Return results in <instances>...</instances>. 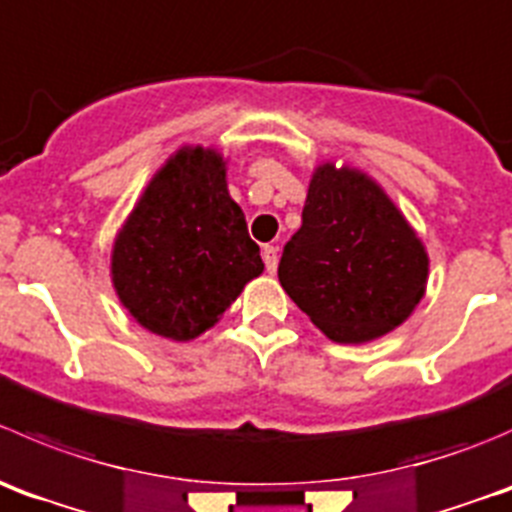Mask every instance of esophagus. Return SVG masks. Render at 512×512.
Listing matches in <instances>:
<instances>
[{
    "label": "esophagus",
    "instance_id": "1",
    "mask_svg": "<svg viewBox=\"0 0 512 512\" xmlns=\"http://www.w3.org/2000/svg\"><path fill=\"white\" fill-rule=\"evenodd\" d=\"M263 263H266V271L273 273L278 266V249L276 246H263Z\"/></svg>",
    "mask_w": 512,
    "mask_h": 512
}]
</instances>
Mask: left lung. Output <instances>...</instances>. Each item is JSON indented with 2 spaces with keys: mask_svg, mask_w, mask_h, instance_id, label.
<instances>
[{
  "mask_svg": "<svg viewBox=\"0 0 512 512\" xmlns=\"http://www.w3.org/2000/svg\"><path fill=\"white\" fill-rule=\"evenodd\" d=\"M301 219L283 246L278 281L328 338L371 341L411 316L426 288L428 256L371 179L321 166Z\"/></svg>",
  "mask_w": 512,
  "mask_h": 512,
  "instance_id": "1",
  "label": "left lung"
}]
</instances>
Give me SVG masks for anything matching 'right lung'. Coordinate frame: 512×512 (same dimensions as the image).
Segmentation results:
<instances>
[{"instance_id":"right-lung-1","label":"right lung","mask_w":512,"mask_h":512,"mask_svg":"<svg viewBox=\"0 0 512 512\" xmlns=\"http://www.w3.org/2000/svg\"><path fill=\"white\" fill-rule=\"evenodd\" d=\"M263 271L219 154L184 149L154 176L114 244L121 303L149 331L189 341Z\"/></svg>"}]
</instances>
